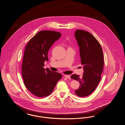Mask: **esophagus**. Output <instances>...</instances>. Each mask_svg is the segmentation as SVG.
<instances>
[{
	"label": "esophagus",
	"mask_w": 125,
	"mask_h": 125,
	"mask_svg": "<svg viewBox=\"0 0 125 125\" xmlns=\"http://www.w3.org/2000/svg\"><path fill=\"white\" fill-rule=\"evenodd\" d=\"M64 76H65L66 78H67V79H70V76L69 75H65Z\"/></svg>",
	"instance_id": "34e87169"
}]
</instances>
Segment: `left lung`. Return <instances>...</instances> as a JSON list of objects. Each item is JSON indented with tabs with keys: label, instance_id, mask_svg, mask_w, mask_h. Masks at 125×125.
Listing matches in <instances>:
<instances>
[{
	"label": "left lung",
	"instance_id": "obj_1",
	"mask_svg": "<svg viewBox=\"0 0 125 125\" xmlns=\"http://www.w3.org/2000/svg\"><path fill=\"white\" fill-rule=\"evenodd\" d=\"M75 37L80 47L84 72L82 77L73 74L71 78L80 84L79 89L75 91L76 94L79 97H86L95 90L100 81L104 68V55L100 44L90 32L77 30Z\"/></svg>",
	"mask_w": 125,
	"mask_h": 125
}]
</instances>
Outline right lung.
<instances>
[{
  "mask_svg": "<svg viewBox=\"0 0 125 125\" xmlns=\"http://www.w3.org/2000/svg\"><path fill=\"white\" fill-rule=\"evenodd\" d=\"M61 36L59 32L42 31L26 45L21 67L22 78L27 89L36 96L50 95L62 77L60 73L43 68L45 61L49 60L48 50Z\"/></svg>",
  "mask_w": 125,
  "mask_h": 125,
  "instance_id": "obj_1",
  "label": "right lung"
}]
</instances>
